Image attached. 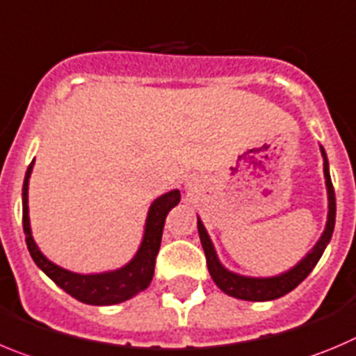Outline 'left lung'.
Masks as SVG:
<instances>
[{
	"label": "left lung",
	"instance_id": "1",
	"mask_svg": "<svg viewBox=\"0 0 356 356\" xmlns=\"http://www.w3.org/2000/svg\"><path fill=\"white\" fill-rule=\"evenodd\" d=\"M323 156V172H325V185H327V195H328V215H327V224L323 229L321 236L316 242V245L305 254L302 259L291 266L286 272L279 273V275L272 277H249V275H240L220 263L215 250L213 242H211L210 234H208L207 227H204L203 220L197 217V231H200V240L203 245L204 256H207V265L208 272H210L211 279L215 284L222 289L226 295L233 296L238 300H249V302H268V300L280 298V296L288 295L289 291L296 288V286L312 272L319 257L323 256L327 245L330 243L332 233H334L335 226V192L334 185H332L330 178V168H328V159L327 152L323 146H319Z\"/></svg>",
	"mask_w": 356,
	"mask_h": 356
}]
</instances>
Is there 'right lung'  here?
<instances>
[{
  "mask_svg": "<svg viewBox=\"0 0 356 356\" xmlns=\"http://www.w3.org/2000/svg\"><path fill=\"white\" fill-rule=\"evenodd\" d=\"M35 161L29 164L22 185V227L26 233V245L33 257L35 265L49 277L63 291L74 296L76 300L88 305H114L122 304L125 300L132 298L138 293L145 291L153 279L155 270V257L161 249L162 229H164L165 217L169 210L180 203V191L172 188L165 194L159 195L149 207L146 215L145 233H143L141 245L132 259L123 265L122 268L109 270L100 273H76L67 268H61L56 263L42 254L35 243L31 226H29V208H28V187L29 176L33 171Z\"/></svg>",
  "mask_w": 356,
  "mask_h": 356,
  "instance_id": "right-lung-1",
  "label": "right lung"
}]
</instances>
